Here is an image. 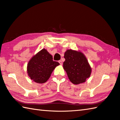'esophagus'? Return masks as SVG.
Returning a JSON list of instances; mask_svg holds the SVG:
<instances>
[{"mask_svg":"<svg viewBox=\"0 0 120 120\" xmlns=\"http://www.w3.org/2000/svg\"><path fill=\"white\" fill-rule=\"evenodd\" d=\"M59 63H60V65H62V63H62V61L61 60H59Z\"/></svg>","mask_w":120,"mask_h":120,"instance_id":"obj_1","label":"esophagus"}]
</instances>
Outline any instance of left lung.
Instances as JSON below:
<instances>
[{
    "label": "left lung",
    "instance_id": "1",
    "mask_svg": "<svg viewBox=\"0 0 120 120\" xmlns=\"http://www.w3.org/2000/svg\"><path fill=\"white\" fill-rule=\"evenodd\" d=\"M64 58L65 60L63 67L71 82L79 85L85 82L90 77L92 68L82 52L68 49L64 53Z\"/></svg>",
    "mask_w": 120,
    "mask_h": 120
}]
</instances>
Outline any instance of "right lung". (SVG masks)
Instances as JSON below:
<instances>
[{
    "mask_svg": "<svg viewBox=\"0 0 120 120\" xmlns=\"http://www.w3.org/2000/svg\"><path fill=\"white\" fill-rule=\"evenodd\" d=\"M52 59V56L44 48L33 56L27 67V74L30 79L38 83L46 82L53 70L60 64Z\"/></svg>",
    "mask_w": 120,
    "mask_h": 120,
    "instance_id": "obj_1",
    "label": "right lung"
}]
</instances>
